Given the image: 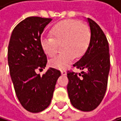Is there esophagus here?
I'll return each mask as SVG.
<instances>
[{"mask_svg": "<svg viewBox=\"0 0 121 121\" xmlns=\"http://www.w3.org/2000/svg\"><path fill=\"white\" fill-rule=\"evenodd\" d=\"M61 73H62V75H67L66 70H61Z\"/></svg>", "mask_w": 121, "mask_h": 121, "instance_id": "esophagus-1", "label": "esophagus"}]
</instances>
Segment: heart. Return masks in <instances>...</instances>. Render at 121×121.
I'll list each match as a JSON object with an SVG mask.
<instances>
[{
    "label": "heart",
    "mask_w": 121,
    "mask_h": 121,
    "mask_svg": "<svg viewBox=\"0 0 121 121\" xmlns=\"http://www.w3.org/2000/svg\"><path fill=\"white\" fill-rule=\"evenodd\" d=\"M50 36L43 37L40 46L48 56H53L62 44V53L49 61V65L57 69H65L75 58L81 57L91 41V30L86 25L74 19L57 22L50 30Z\"/></svg>",
    "instance_id": "1"
}]
</instances>
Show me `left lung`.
Masks as SVG:
<instances>
[{"label": "left lung", "instance_id": "left-lung-1", "mask_svg": "<svg viewBox=\"0 0 121 121\" xmlns=\"http://www.w3.org/2000/svg\"><path fill=\"white\" fill-rule=\"evenodd\" d=\"M91 30L90 44L85 54L73 67L86 69L81 73L67 71V92L72 105L84 112L96 109L102 101L108 86L110 67L109 44L100 27L88 18Z\"/></svg>", "mask_w": 121, "mask_h": 121}]
</instances>
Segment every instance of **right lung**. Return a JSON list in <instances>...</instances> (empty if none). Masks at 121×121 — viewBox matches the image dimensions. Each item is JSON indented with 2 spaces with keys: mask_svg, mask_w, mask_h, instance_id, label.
<instances>
[{
  "mask_svg": "<svg viewBox=\"0 0 121 121\" xmlns=\"http://www.w3.org/2000/svg\"><path fill=\"white\" fill-rule=\"evenodd\" d=\"M52 20L39 17L26 18L14 27L9 44L8 62L15 93L22 106L30 112L48 108L61 75L59 70L52 67L42 76L36 73L47 63L40 36Z\"/></svg>",
  "mask_w": 121,
  "mask_h": 121,
  "instance_id": "right-lung-1",
  "label": "right lung"
}]
</instances>
